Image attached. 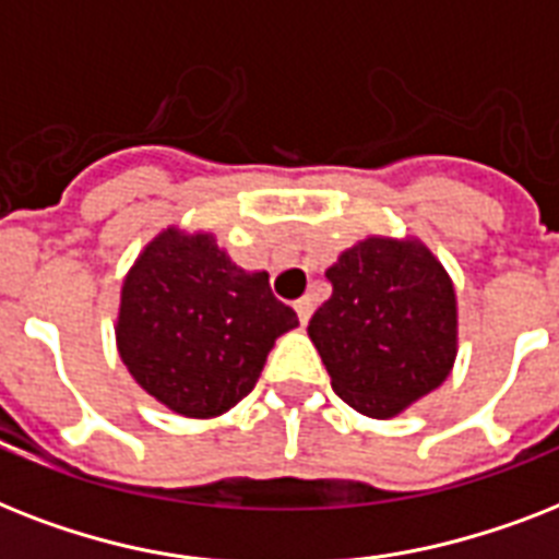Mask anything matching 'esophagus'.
Wrapping results in <instances>:
<instances>
[{
    "mask_svg": "<svg viewBox=\"0 0 559 559\" xmlns=\"http://www.w3.org/2000/svg\"><path fill=\"white\" fill-rule=\"evenodd\" d=\"M294 311H297V317H300V323L306 325L308 317H311V311H314V302L308 300V297H300V300L294 302Z\"/></svg>",
    "mask_w": 559,
    "mask_h": 559,
    "instance_id": "34e87169",
    "label": "esophagus"
}]
</instances>
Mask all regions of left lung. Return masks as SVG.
<instances>
[{"mask_svg":"<svg viewBox=\"0 0 559 559\" xmlns=\"http://www.w3.org/2000/svg\"><path fill=\"white\" fill-rule=\"evenodd\" d=\"M325 280L308 337L332 390L357 413L392 418L444 383L459 349L453 280L418 239L369 236Z\"/></svg>","mask_w":559,"mask_h":559,"instance_id":"left-lung-1","label":"left lung"}]
</instances>
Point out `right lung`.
Returning a JSON list of instances; mask_svg holds the SVG:
<instances>
[{
  "mask_svg": "<svg viewBox=\"0 0 559 559\" xmlns=\"http://www.w3.org/2000/svg\"><path fill=\"white\" fill-rule=\"evenodd\" d=\"M294 325L265 271H242L213 234L167 227L129 267L115 334L141 390L178 415L213 418L257 386L274 341Z\"/></svg>",
  "mask_w": 559,
  "mask_h": 559,
  "instance_id": "obj_1",
  "label": "right lung"
}]
</instances>
